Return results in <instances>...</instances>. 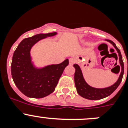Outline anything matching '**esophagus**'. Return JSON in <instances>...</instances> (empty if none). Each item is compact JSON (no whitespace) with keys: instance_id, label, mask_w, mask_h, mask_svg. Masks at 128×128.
I'll return each mask as SVG.
<instances>
[{"instance_id":"esophagus-1","label":"esophagus","mask_w":128,"mask_h":128,"mask_svg":"<svg viewBox=\"0 0 128 128\" xmlns=\"http://www.w3.org/2000/svg\"><path fill=\"white\" fill-rule=\"evenodd\" d=\"M76 63V58H71L69 59V64L70 65H73Z\"/></svg>"}]
</instances>
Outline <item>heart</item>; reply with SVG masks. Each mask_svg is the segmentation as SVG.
Wrapping results in <instances>:
<instances>
[{
  "label": "heart",
  "mask_w": 128,
  "mask_h": 128,
  "mask_svg": "<svg viewBox=\"0 0 128 128\" xmlns=\"http://www.w3.org/2000/svg\"><path fill=\"white\" fill-rule=\"evenodd\" d=\"M82 42H83V41H82Z\"/></svg>",
  "instance_id": "heart-1"
}]
</instances>
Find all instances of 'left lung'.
<instances>
[{
	"mask_svg": "<svg viewBox=\"0 0 128 128\" xmlns=\"http://www.w3.org/2000/svg\"><path fill=\"white\" fill-rule=\"evenodd\" d=\"M106 40L112 44L113 46L117 50L118 54L120 64L121 66L124 65L121 53L119 49L117 47L115 43L110 40ZM74 66L76 69L75 74H74V82H75L76 88L77 89V92L80 96L89 100H99V99H103L110 96L119 86L120 83L121 82L122 80L123 74H124V70L122 69L121 73L120 74L118 80L113 85L107 87V88H96L90 86L86 82L82 76V71L78 64H74Z\"/></svg>",
	"mask_w": 128,
	"mask_h": 128,
	"instance_id": "8db88e82",
	"label": "left lung"
}]
</instances>
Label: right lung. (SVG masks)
<instances>
[{"instance_id":"1","label":"right lung","mask_w":128,"mask_h":128,"mask_svg":"<svg viewBox=\"0 0 128 128\" xmlns=\"http://www.w3.org/2000/svg\"><path fill=\"white\" fill-rule=\"evenodd\" d=\"M57 34V32L38 34L25 38L13 54L11 62V76L14 84L23 94L30 98H43L55 90L65 68L68 65L66 59L60 64L38 68L31 62L30 51L38 41Z\"/></svg>"}]
</instances>
